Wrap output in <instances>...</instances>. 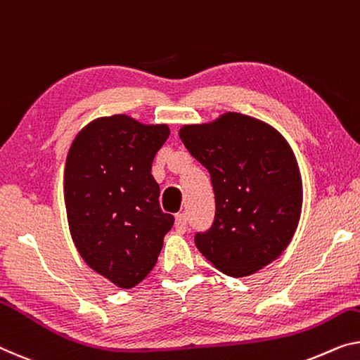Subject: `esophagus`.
<instances>
[{
	"mask_svg": "<svg viewBox=\"0 0 360 360\" xmlns=\"http://www.w3.org/2000/svg\"><path fill=\"white\" fill-rule=\"evenodd\" d=\"M174 226H176V231H178V233H186V229H187V218H186L184 213L176 214Z\"/></svg>",
	"mask_w": 360,
	"mask_h": 360,
	"instance_id": "obj_1",
	"label": "esophagus"
}]
</instances>
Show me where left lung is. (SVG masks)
<instances>
[{
  "instance_id": "obj_1",
  "label": "left lung",
  "mask_w": 360,
  "mask_h": 360,
  "mask_svg": "<svg viewBox=\"0 0 360 360\" xmlns=\"http://www.w3.org/2000/svg\"><path fill=\"white\" fill-rule=\"evenodd\" d=\"M179 137L208 169L214 221L195 234L200 254L224 275H254L291 243L302 212V178L280 131L243 112L228 111Z\"/></svg>"
}]
</instances>
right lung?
Listing matches in <instances>:
<instances>
[{"mask_svg": "<svg viewBox=\"0 0 360 360\" xmlns=\"http://www.w3.org/2000/svg\"><path fill=\"white\" fill-rule=\"evenodd\" d=\"M168 124L127 115L101 116L80 129L64 166V203L71 238L94 271L131 289L158 260L174 217L160 208L152 176Z\"/></svg>", "mask_w": 360, "mask_h": 360, "instance_id": "1", "label": "right lung"}]
</instances>
